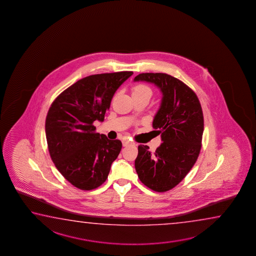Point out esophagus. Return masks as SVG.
Returning a JSON list of instances; mask_svg holds the SVG:
<instances>
[{"label": "esophagus", "instance_id": "1", "mask_svg": "<svg viewBox=\"0 0 256 256\" xmlns=\"http://www.w3.org/2000/svg\"><path fill=\"white\" fill-rule=\"evenodd\" d=\"M130 144H134V143L132 142L129 140H122V146H124V147H127V146H129Z\"/></svg>", "mask_w": 256, "mask_h": 256}]
</instances>
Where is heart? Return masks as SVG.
<instances>
[{
	"label": "heart",
	"mask_w": 256,
	"mask_h": 256,
	"mask_svg": "<svg viewBox=\"0 0 256 256\" xmlns=\"http://www.w3.org/2000/svg\"><path fill=\"white\" fill-rule=\"evenodd\" d=\"M132 94L134 96L150 95L152 96V90L145 84H137L132 88Z\"/></svg>",
	"instance_id": "heart-1"
}]
</instances>
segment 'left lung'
Wrapping results in <instances>:
<instances>
[{
	"label": "left lung",
	"instance_id": "obj_1",
	"mask_svg": "<svg viewBox=\"0 0 256 256\" xmlns=\"http://www.w3.org/2000/svg\"><path fill=\"white\" fill-rule=\"evenodd\" d=\"M134 82L153 83L162 93L152 126L163 142L154 153L147 145H139L135 169L146 186L164 192L176 186L197 160L204 134V114L194 92L171 75L140 74Z\"/></svg>",
	"mask_w": 256,
	"mask_h": 256
}]
</instances>
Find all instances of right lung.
<instances>
[{"mask_svg":"<svg viewBox=\"0 0 256 256\" xmlns=\"http://www.w3.org/2000/svg\"><path fill=\"white\" fill-rule=\"evenodd\" d=\"M132 72L90 75L62 91L46 119L48 150L64 178L80 190L90 191L106 180L121 152L119 140L96 132L103 122L117 88Z\"/></svg>","mask_w":256,"mask_h":256,"instance_id":"right-lung-1","label":"right lung"}]
</instances>
